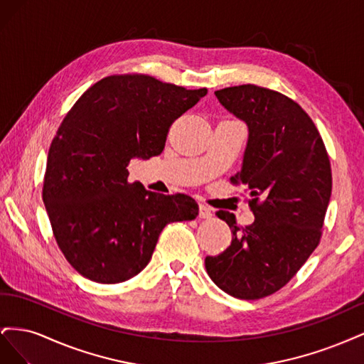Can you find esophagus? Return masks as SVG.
I'll use <instances>...</instances> for the list:
<instances>
[{
    "mask_svg": "<svg viewBox=\"0 0 364 364\" xmlns=\"http://www.w3.org/2000/svg\"><path fill=\"white\" fill-rule=\"evenodd\" d=\"M199 215H200V218H211L213 217V209L206 206V205H200L199 206Z\"/></svg>",
    "mask_w": 364,
    "mask_h": 364,
    "instance_id": "1",
    "label": "esophagus"
}]
</instances>
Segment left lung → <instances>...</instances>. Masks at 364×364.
Returning <instances> with one entry per match:
<instances>
[{
    "mask_svg": "<svg viewBox=\"0 0 364 364\" xmlns=\"http://www.w3.org/2000/svg\"><path fill=\"white\" fill-rule=\"evenodd\" d=\"M214 94L249 129L243 165L230 182L246 185L255 222L240 228L234 214L218 211L232 241L206 257L205 267L225 293L261 299L282 289L321 241L331 164L313 119L287 95L255 85Z\"/></svg>",
    "mask_w": 364,
    "mask_h": 364,
    "instance_id": "obj_1",
    "label": "left lung"
}]
</instances>
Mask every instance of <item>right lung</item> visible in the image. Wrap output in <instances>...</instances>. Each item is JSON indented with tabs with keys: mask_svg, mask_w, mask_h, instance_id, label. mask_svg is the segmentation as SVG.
<instances>
[{
	"mask_svg": "<svg viewBox=\"0 0 364 364\" xmlns=\"http://www.w3.org/2000/svg\"><path fill=\"white\" fill-rule=\"evenodd\" d=\"M206 92L146 74L109 75L63 118L50 146L42 199L59 249L82 277L100 284L134 278L165 226L199 214L190 196L130 183L127 165L161 155L173 121Z\"/></svg>",
	"mask_w": 364,
	"mask_h": 364,
	"instance_id": "1",
	"label": "right lung"
}]
</instances>
